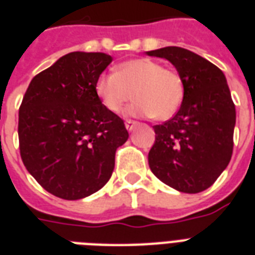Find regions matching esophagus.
Here are the masks:
<instances>
[{
	"label": "esophagus",
	"mask_w": 255,
	"mask_h": 255,
	"mask_svg": "<svg viewBox=\"0 0 255 255\" xmlns=\"http://www.w3.org/2000/svg\"><path fill=\"white\" fill-rule=\"evenodd\" d=\"M136 126H137V123H136V122H133V120H127V122H126V128H127L129 132L133 131Z\"/></svg>",
	"instance_id": "obj_1"
}]
</instances>
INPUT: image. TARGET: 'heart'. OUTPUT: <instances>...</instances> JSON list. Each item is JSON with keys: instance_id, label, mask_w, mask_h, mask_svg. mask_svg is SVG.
<instances>
[{"instance_id": "1", "label": "heart", "mask_w": 255, "mask_h": 255, "mask_svg": "<svg viewBox=\"0 0 255 255\" xmlns=\"http://www.w3.org/2000/svg\"><path fill=\"white\" fill-rule=\"evenodd\" d=\"M95 94L112 114L123 111L135 96L127 115L165 120L177 112L184 96L181 77L164 69L159 62L139 58L118 66L115 73L100 74L95 82Z\"/></svg>"}]
</instances>
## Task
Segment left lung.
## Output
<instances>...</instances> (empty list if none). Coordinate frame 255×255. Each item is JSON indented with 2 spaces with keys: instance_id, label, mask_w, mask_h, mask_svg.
<instances>
[{
  "instance_id": "1",
  "label": "left lung",
  "mask_w": 255,
  "mask_h": 255,
  "mask_svg": "<svg viewBox=\"0 0 255 255\" xmlns=\"http://www.w3.org/2000/svg\"><path fill=\"white\" fill-rule=\"evenodd\" d=\"M145 54L169 61L184 85L177 114L153 126L156 140L148 153L149 168L170 188L200 193L213 185L233 153L236 107L226 78L208 59L177 46Z\"/></svg>"
}]
</instances>
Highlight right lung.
Wrapping results in <instances>:
<instances>
[{
  "mask_svg": "<svg viewBox=\"0 0 255 255\" xmlns=\"http://www.w3.org/2000/svg\"><path fill=\"white\" fill-rule=\"evenodd\" d=\"M112 62L104 53L73 51L33 78L22 99V161L49 193L81 200L106 185L115 152L128 139L124 122L95 94Z\"/></svg>",
  "mask_w": 255,
  "mask_h": 255,
  "instance_id": "1",
  "label": "right lung"
}]
</instances>
